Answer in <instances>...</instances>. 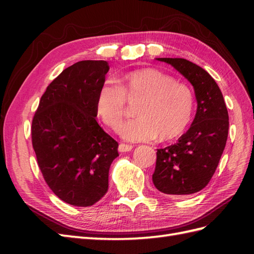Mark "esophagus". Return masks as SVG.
Here are the masks:
<instances>
[{
    "mask_svg": "<svg viewBox=\"0 0 254 254\" xmlns=\"http://www.w3.org/2000/svg\"><path fill=\"white\" fill-rule=\"evenodd\" d=\"M132 148H133L132 145H127V144H124V143H121L120 145H119V152H120V153L130 152V150H132Z\"/></svg>",
    "mask_w": 254,
    "mask_h": 254,
    "instance_id": "1",
    "label": "esophagus"
}]
</instances>
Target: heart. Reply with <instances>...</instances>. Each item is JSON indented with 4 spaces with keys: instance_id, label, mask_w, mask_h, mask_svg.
Masks as SVG:
<instances>
[{
    "instance_id": "obj_1",
    "label": "heart",
    "mask_w": 254,
    "mask_h": 254,
    "mask_svg": "<svg viewBox=\"0 0 254 254\" xmlns=\"http://www.w3.org/2000/svg\"><path fill=\"white\" fill-rule=\"evenodd\" d=\"M126 99L139 101L135 109L138 118L121 128L127 141L149 142L157 137L171 141L181 136L192 121L194 95L190 87L157 69L123 74L116 83L99 88L96 109L113 131H118L126 115Z\"/></svg>"
}]
</instances>
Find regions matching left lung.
Returning <instances> with one entry per match:
<instances>
[{"instance_id": "obj_1", "label": "left lung", "mask_w": 254, "mask_h": 254, "mask_svg": "<svg viewBox=\"0 0 254 254\" xmlns=\"http://www.w3.org/2000/svg\"><path fill=\"white\" fill-rule=\"evenodd\" d=\"M181 73L193 86L195 118L178 142L157 149L153 182L167 195L180 197L201 191L216 170L228 137L227 107L218 85L201 66L181 58H157Z\"/></svg>"}]
</instances>
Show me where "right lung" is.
Returning <instances> with one entry per match:
<instances>
[{
    "label": "right lung",
    "instance_id": "1",
    "mask_svg": "<svg viewBox=\"0 0 254 254\" xmlns=\"http://www.w3.org/2000/svg\"><path fill=\"white\" fill-rule=\"evenodd\" d=\"M106 61H79L48 86L32 119L31 142L52 192L74 206H91L108 191L119 144L96 121Z\"/></svg>",
    "mask_w": 254,
    "mask_h": 254
}]
</instances>
